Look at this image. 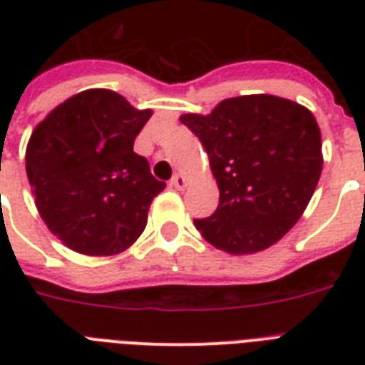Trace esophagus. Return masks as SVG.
<instances>
[{
    "mask_svg": "<svg viewBox=\"0 0 365 365\" xmlns=\"http://www.w3.org/2000/svg\"><path fill=\"white\" fill-rule=\"evenodd\" d=\"M170 185L174 189H183V187H185V185H187V180H185V178H183L182 174H176V176H174L170 180Z\"/></svg>",
    "mask_w": 365,
    "mask_h": 365,
    "instance_id": "1",
    "label": "esophagus"
}]
</instances>
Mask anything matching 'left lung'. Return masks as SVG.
I'll use <instances>...</instances> for the list:
<instances>
[{
	"mask_svg": "<svg viewBox=\"0 0 365 365\" xmlns=\"http://www.w3.org/2000/svg\"><path fill=\"white\" fill-rule=\"evenodd\" d=\"M180 121L205 145L220 187L216 212L195 220L202 237L233 255L282 239L322 174V136L311 111L272 94H246Z\"/></svg>",
	"mask_w": 365,
	"mask_h": 365,
	"instance_id": "8db88e82",
	"label": "left lung"
}]
</instances>
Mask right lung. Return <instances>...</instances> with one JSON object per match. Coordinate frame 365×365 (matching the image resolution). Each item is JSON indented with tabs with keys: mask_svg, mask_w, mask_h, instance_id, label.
Segmentation results:
<instances>
[{
	"mask_svg": "<svg viewBox=\"0 0 365 365\" xmlns=\"http://www.w3.org/2000/svg\"><path fill=\"white\" fill-rule=\"evenodd\" d=\"M153 111L88 88L56 106L31 132L26 174L39 216L73 252L115 255L143 233L165 189L134 140Z\"/></svg>",
	"mask_w": 365,
	"mask_h": 365,
	"instance_id": "1",
	"label": "right lung"
}]
</instances>
